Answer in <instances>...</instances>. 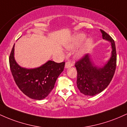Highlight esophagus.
<instances>
[{
    "label": "esophagus",
    "instance_id": "1",
    "mask_svg": "<svg viewBox=\"0 0 127 127\" xmlns=\"http://www.w3.org/2000/svg\"><path fill=\"white\" fill-rule=\"evenodd\" d=\"M73 64L72 63H71L70 62H67L65 63V68H68L70 67L71 66H73Z\"/></svg>",
    "mask_w": 127,
    "mask_h": 127
}]
</instances>
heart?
<instances>
[{
  "mask_svg": "<svg viewBox=\"0 0 127 127\" xmlns=\"http://www.w3.org/2000/svg\"><path fill=\"white\" fill-rule=\"evenodd\" d=\"M85 39V35L82 34H78L73 36V37L71 39L69 43L67 45L66 48L68 49H73L78 46L80 43L83 41ZM92 44H93V40L89 38L85 40L82 46L79 49V50L76 52V55L79 57L83 56L87 53L90 49L91 48Z\"/></svg>",
  "mask_w": 127,
  "mask_h": 127,
  "instance_id": "heart-1",
  "label": "heart"
}]
</instances>
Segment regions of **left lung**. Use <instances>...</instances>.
<instances>
[{"mask_svg":"<svg viewBox=\"0 0 127 127\" xmlns=\"http://www.w3.org/2000/svg\"><path fill=\"white\" fill-rule=\"evenodd\" d=\"M103 39L111 43L112 55L103 67L96 66L90 55L86 54L75 63L77 70V87L85 95L93 96L107 88L115 74L116 66V51L113 39L104 30L100 29Z\"/></svg>","mask_w":127,"mask_h":127,"instance_id":"left-lung-1","label":"left lung"}]
</instances>
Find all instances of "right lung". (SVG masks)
Instances as JSON below:
<instances>
[{
  "label": "right lung",
  "instance_id": "obj_1",
  "mask_svg": "<svg viewBox=\"0 0 127 127\" xmlns=\"http://www.w3.org/2000/svg\"><path fill=\"white\" fill-rule=\"evenodd\" d=\"M14 45L9 56V65L14 81L27 97L40 100L49 95L57 79L64 70L65 62L57 63L49 60L34 68L21 67L14 59Z\"/></svg>",
  "mask_w": 127,
  "mask_h": 127
}]
</instances>
